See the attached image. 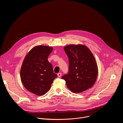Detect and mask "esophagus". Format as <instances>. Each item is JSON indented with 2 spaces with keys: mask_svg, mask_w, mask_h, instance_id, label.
I'll return each mask as SVG.
<instances>
[{
  "mask_svg": "<svg viewBox=\"0 0 123 123\" xmlns=\"http://www.w3.org/2000/svg\"><path fill=\"white\" fill-rule=\"evenodd\" d=\"M61 75H62V74L61 73H58V74H57V76H58V77H60L61 76Z\"/></svg>",
  "mask_w": 123,
  "mask_h": 123,
  "instance_id": "1",
  "label": "esophagus"
}]
</instances>
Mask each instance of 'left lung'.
Returning <instances> with one entry per match:
<instances>
[{
    "label": "left lung",
    "mask_w": 123,
    "mask_h": 123,
    "mask_svg": "<svg viewBox=\"0 0 123 123\" xmlns=\"http://www.w3.org/2000/svg\"><path fill=\"white\" fill-rule=\"evenodd\" d=\"M68 58V72L62 79L68 89L80 93L91 88L95 83L98 68L91 50L82 45H70L64 48Z\"/></svg>",
    "instance_id": "1"
}]
</instances>
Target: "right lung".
<instances>
[{
	"label": "right lung",
	"instance_id": "1",
	"mask_svg": "<svg viewBox=\"0 0 123 123\" xmlns=\"http://www.w3.org/2000/svg\"><path fill=\"white\" fill-rule=\"evenodd\" d=\"M52 50L50 47L36 46L29 51L23 62L20 70L22 83L28 91L36 95L46 93L57 77L48 60Z\"/></svg>",
	"mask_w": 123,
	"mask_h": 123
}]
</instances>
